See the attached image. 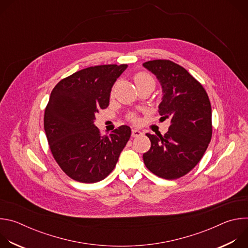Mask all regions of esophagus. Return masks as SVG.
<instances>
[{"mask_svg": "<svg viewBox=\"0 0 248 248\" xmlns=\"http://www.w3.org/2000/svg\"><path fill=\"white\" fill-rule=\"evenodd\" d=\"M141 134H142V132H141L139 129H137V128H133L132 130H131V136L132 137H137V136H140Z\"/></svg>", "mask_w": 248, "mask_h": 248, "instance_id": "esophagus-1", "label": "esophagus"}]
</instances>
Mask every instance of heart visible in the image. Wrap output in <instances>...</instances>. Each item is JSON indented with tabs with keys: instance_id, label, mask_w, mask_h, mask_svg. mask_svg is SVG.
Returning <instances> with one entry per match:
<instances>
[{
	"instance_id": "obj_1",
	"label": "heart",
	"mask_w": 248,
	"mask_h": 248,
	"mask_svg": "<svg viewBox=\"0 0 248 248\" xmlns=\"http://www.w3.org/2000/svg\"><path fill=\"white\" fill-rule=\"evenodd\" d=\"M134 81L136 83V86L139 84L142 83H146V82H153L154 83V79L152 78V77L146 73H138L135 75L134 77ZM114 91V89H113ZM134 119V118H132Z\"/></svg>"
}]
</instances>
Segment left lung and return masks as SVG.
<instances>
[{
  "instance_id": "obj_1",
  "label": "left lung",
  "mask_w": 248,
  "mask_h": 248,
  "mask_svg": "<svg viewBox=\"0 0 248 248\" xmlns=\"http://www.w3.org/2000/svg\"><path fill=\"white\" fill-rule=\"evenodd\" d=\"M142 65L159 81V113L170 121L164 136L146 133L151 147L143 154V161L160 178L179 179L198 164L211 141L210 100L203 86L183 66L167 60L149 61Z\"/></svg>"
}]
</instances>
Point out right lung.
Here are the masks:
<instances>
[{
	"label": "right lung",
	"mask_w": 248,
	"mask_h": 248,
	"mask_svg": "<svg viewBox=\"0 0 248 248\" xmlns=\"http://www.w3.org/2000/svg\"><path fill=\"white\" fill-rule=\"evenodd\" d=\"M126 67L90 66L62 79L51 92L44 129L56 162L70 179L93 184L115 169L131 129L122 125L102 135L94 123L95 115L109 106L112 87Z\"/></svg>",
	"instance_id": "1"
}]
</instances>
